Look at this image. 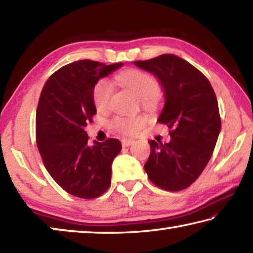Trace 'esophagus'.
Segmentation results:
<instances>
[{
	"instance_id": "obj_1",
	"label": "esophagus",
	"mask_w": 253,
	"mask_h": 253,
	"mask_svg": "<svg viewBox=\"0 0 253 253\" xmlns=\"http://www.w3.org/2000/svg\"><path fill=\"white\" fill-rule=\"evenodd\" d=\"M134 143H135V140H132V139H123L122 140L123 147H128V146H130V145H132Z\"/></svg>"
}]
</instances>
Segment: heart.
<instances>
[{"label": "heart", "mask_w": 253, "mask_h": 253, "mask_svg": "<svg viewBox=\"0 0 253 253\" xmlns=\"http://www.w3.org/2000/svg\"><path fill=\"white\" fill-rule=\"evenodd\" d=\"M116 80L125 87L131 89L139 97L142 104L146 108H154L157 104V96L160 93V84L157 79L147 72L128 69L119 72ZM114 92L113 83L109 79H99L93 85L92 100L98 110L108 108L110 98ZM147 124V117L144 115L137 116H118L113 121V127L123 135H134Z\"/></svg>", "instance_id": "obj_1"}]
</instances>
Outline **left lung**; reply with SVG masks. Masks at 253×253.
I'll return each instance as SVG.
<instances>
[{
	"label": "left lung",
	"instance_id": "1",
	"mask_svg": "<svg viewBox=\"0 0 253 253\" xmlns=\"http://www.w3.org/2000/svg\"><path fill=\"white\" fill-rule=\"evenodd\" d=\"M156 77L165 93L158 122L169 128L170 142L149 140L144 169L149 181L176 192L196 181L211 158L221 130L219 105L210 81L186 60L174 54L134 61Z\"/></svg>",
	"mask_w": 253,
	"mask_h": 253
}]
</instances>
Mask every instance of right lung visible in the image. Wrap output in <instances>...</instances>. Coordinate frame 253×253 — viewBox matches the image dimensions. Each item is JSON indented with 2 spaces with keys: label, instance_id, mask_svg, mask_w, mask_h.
Masks as SVG:
<instances>
[{
  "label": "right lung",
  "instance_id": "right-lung-1",
  "mask_svg": "<svg viewBox=\"0 0 253 253\" xmlns=\"http://www.w3.org/2000/svg\"><path fill=\"white\" fill-rule=\"evenodd\" d=\"M123 66L80 60L60 68L42 89L36 117V137L46 170L68 193L96 199L108 190L111 164L122 144L118 139L89 145L84 131L97 113L93 85Z\"/></svg>",
  "mask_w": 253,
  "mask_h": 253
}]
</instances>
